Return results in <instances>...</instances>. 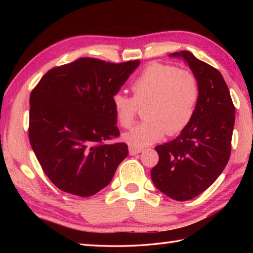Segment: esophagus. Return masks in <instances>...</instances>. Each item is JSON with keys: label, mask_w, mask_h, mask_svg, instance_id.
Returning a JSON list of instances; mask_svg holds the SVG:
<instances>
[{"label": "esophagus", "mask_w": 253, "mask_h": 253, "mask_svg": "<svg viewBox=\"0 0 253 253\" xmlns=\"http://www.w3.org/2000/svg\"><path fill=\"white\" fill-rule=\"evenodd\" d=\"M141 152H142L141 149H137V148H132V147L129 148V154L130 155H136V154L141 153Z\"/></svg>", "instance_id": "esophagus-1"}]
</instances>
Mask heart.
Instances as JSON below:
<instances>
[{
	"label": "heart",
	"mask_w": 253,
	"mask_h": 253,
	"mask_svg": "<svg viewBox=\"0 0 253 253\" xmlns=\"http://www.w3.org/2000/svg\"><path fill=\"white\" fill-rule=\"evenodd\" d=\"M132 96L116 93L112 99L115 120L123 128H129L138 107H143L140 125L123 135L132 148L141 149L160 141L165 133L174 136L189 125L199 99L195 75L171 65L152 63L133 80Z\"/></svg>",
	"instance_id": "1"
}]
</instances>
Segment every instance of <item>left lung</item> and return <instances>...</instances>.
Instances as JSON below:
<instances>
[{"mask_svg":"<svg viewBox=\"0 0 253 253\" xmlns=\"http://www.w3.org/2000/svg\"><path fill=\"white\" fill-rule=\"evenodd\" d=\"M197 79L195 114L174 140L155 147L159 162L151 170L154 186L177 201L196 198L221 175L230 157L235 106L227 84L216 68L188 51L175 52Z\"/></svg>","mask_w":253,"mask_h":253,"instance_id":"1","label":"left lung"}]
</instances>
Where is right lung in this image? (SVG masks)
<instances>
[{
    "label": "right lung",
    "mask_w": 253,
    "mask_h": 253,
    "mask_svg": "<svg viewBox=\"0 0 253 253\" xmlns=\"http://www.w3.org/2000/svg\"><path fill=\"white\" fill-rule=\"evenodd\" d=\"M139 62L114 64L82 57L50 69L30 94L29 141L42 169L58 189L93 196L110 184L128 155L112 99Z\"/></svg>",
    "instance_id": "add662e5"
}]
</instances>
